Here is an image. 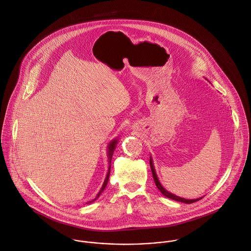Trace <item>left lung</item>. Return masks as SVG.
I'll use <instances>...</instances> for the list:
<instances>
[{"label":"left lung","instance_id":"1","mask_svg":"<svg viewBox=\"0 0 251 251\" xmlns=\"http://www.w3.org/2000/svg\"><path fill=\"white\" fill-rule=\"evenodd\" d=\"M150 167H151L152 174H153V178H154V181H155V183H156L157 188H158V189L161 191V193H162L164 196H166L167 198H169V199L174 200V201H177L185 202V203H193V202L198 201H200V200L201 199V198H200V199H195V200H187V199H183V198L177 197V196H175V195H173V194L169 193L168 191H167V190L162 186V184H161V183H160V181H159V178H158V176H157V173H156V170H155V167H154V164H153V160H152V158H150Z\"/></svg>","mask_w":251,"mask_h":251}]
</instances>
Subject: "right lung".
<instances>
[{"mask_svg":"<svg viewBox=\"0 0 251 251\" xmlns=\"http://www.w3.org/2000/svg\"><path fill=\"white\" fill-rule=\"evenodd\" d=\"M118 141H119V139H114V140H112L110 143H109V145H108V160H109V169H108V172H107V175H106V178H105V180H104V183H103V185H102V187H101V190L99 191V193L97 194V196H96V198L93 200V201H95L100 195H101V193L104 191V189H105V187L107 186V183H108V180H109V176H110V168H111V160H112V156H113V154H114V151H115V149H116V146H117V144H118ZM91 201H89V202H91Z\"/></svg>","mask_w":251,"mask_h":251,"instance_id":"1","label":"right lung"}]
</instances>
